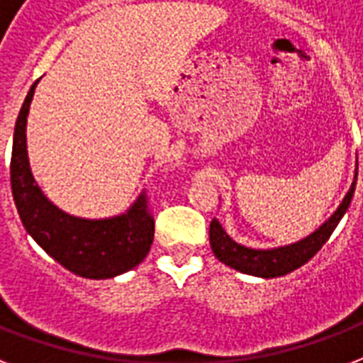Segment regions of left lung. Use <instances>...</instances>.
Here are the masks:
<instances>
[{
	"label": "left lung",
	"instance_id": "left-lung-1",
	"mask_svg": "<svg viewBox=\"0 0 363 363\" xmlns=\"http://www.w3.org/2000/svg\"><path fill=\"white\" fill-rule=\"evenodd\" d=\"M356 181H358V160H356V171L354 181L350 184L349 192L339 203L330 218L322 224L318 230L307 235V238L299 239L292 245H284V247H273V248H252L247 245H241L235 239L228 235V232L222 228L218 218H213L209 228V241L213 252L228 267L245 273V275L262 277V279H273V277H282L290 273V271L298 269L303 264H307L313 256L322 248V245L330 239L333 230L337 228L339 220L343 218L347 209H349L352 196H354Z\"/></svg>",
	"mask_w": 363,
	"mask_h": 363
}]
</instances>
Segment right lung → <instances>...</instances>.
<instances>
[{
  "instance_id": "right-lung-1",
  "label": "right lung",
  "mask_w": 363,
  "mask_h": 363,
  "mask_svg": "<svg viewBox=\"0 0 363 363\" xmlns=\"http://www.w3.org/2000/svg\"><path fill=\"white\" fill-rule=\"evenodd\" d=\"M37 82L30 88L16 118L11 156V188L26 232L65 269L84 279H113L145 259L154 239V220L145 196L109 218H82L65 213L45 196L31 173L26 124Z\"/></svg>"
}]
</instances>
